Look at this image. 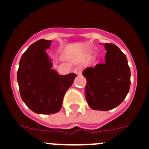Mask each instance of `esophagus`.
Wrapping results in <instances>:
<instances>
[{
	"label": "esophagus",
	"instance_id": "esophagus-1",
	"mask_svg": "<svg viewBox=\"0 0 149 149\" xmlns=\"http://www.w3.org/2000/svg\"><path fill=\"white\" fill-rule=\"evenodd\" d=\"M82 70H83L82 66L78 65V66H77L74 69V72L76 74H77V75H81V73H82Z\"/></svg>",
	"mask_w": 149,
	"mask_h": 149
}]
</instances>
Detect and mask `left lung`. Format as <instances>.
I'll use <instances>...</instances> for the list:
<instances>
[{"mask_svg":"<svg viewBox=\"0 0 149 149\" xmlns=\"http://www.w3.org/2000/svg\"><path fill=\"white\" fill-rule=\"evenodd\" d=\"M104 45L107 51L104 61L83 72L86 78V100L95 110H110L119 106L131 85V70L125 54L114 44Z\"/></svg>","mask_w":149,"mask_h":149,"instance_id":"8db88e82","label":"left lung"}]
</instances>
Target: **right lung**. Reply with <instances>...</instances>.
Segmentation results:
<instances>
[{
	"mask_svg": "<svg viewBox=\"0 0 149 149\" xmlns=\"http://www.w3.org/2000/svg\"><path fill=\"white\" fill-rule=\"evenodd\" d=\"M52 41L40 39L26 50L19 62L17 81L22 99L34 113H56L64 95L77 77L74 73L60 75L46 50Z\"/></svg>",
	"mask_w": 149,
	"mask_h": 149,
	"instance_id": "right-lung-1",
	"label": "right lung"
}]
</instances>
